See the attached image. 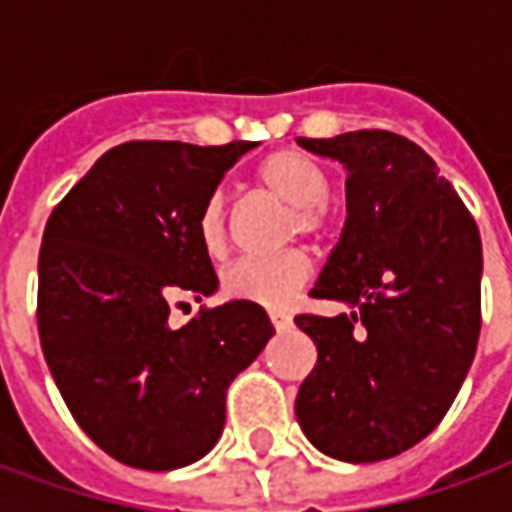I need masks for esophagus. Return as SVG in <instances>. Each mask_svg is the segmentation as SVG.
I'll list each match as a JSON object with an SVG mask.
<instances>
[{
	"label": "esophagus",
	"mask_w": 512,
	"mask_h": 512,
	"mask_svg": "<svg viewBox=\"0 0 512 512\" xmlns=\"http://www.w3.org/2000/svg\"><path fill=\"white\" fill-rule=\"evenodd\" d=\"M268 318H271V323H274V329H277V332H288L290 329V315H282V312H271V315H268Z\"/></svg>",
	"instance_id": "1"
}]
</instances>
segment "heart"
<instances>
[{
  "label": "heart",
  "mask_w": 512,
  "mask_h": 512,
  "mask_svg": "<svg viewBox=\"0 0 512 512\" xmlns=\"http://www.w3.org/2000/svg\"><path fill=\"white\" fill-rule=\"evenodd\" d=\"M257 186L263 194L274 197L290 208V233L318 235L326 227V194H329V172L321 161H315L301 150H277L257 167ZM197 238L211 257L227 252L230 244V211L224 191H213L202 202L197 216ZM312 274L310 257L293 249L285 255L266 260H238L224 271L222 285L230 299L249 301L266 310H285L299 296Z\"/></svg>",
  "instance_id": "heart-1"
}]
</instances>
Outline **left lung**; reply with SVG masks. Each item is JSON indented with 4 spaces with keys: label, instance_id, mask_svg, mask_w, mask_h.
<instances>
[{
    "label": "left lung",
    "instance_id": "left-lung-1",
    "mask_svg": "<svg viewBox=\"0 0 512 512\" xmlns=\"http://www.w3.org/2000/svg\"><path fill=\"white\" fill-rule=\"evenodd\" d=\"M345 169V227L310 290L351 315H296L318 362L296 397L304 436L337 461L400 455L450 411L480 337L483 246L436 161L392 131L296 139Z\"/></svg>",
    "mask_w": 512,
    "mask_h": 512
}]
</instances>
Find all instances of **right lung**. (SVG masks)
<instances>
[{
    "mask_svg": "<svg viewBox=\"0 0 512 512\" xmlns=\"http://www.w3.org/2000/svg\"><path fill=\"white\" fill-rule=\"evenodd\" d=\"M257 142H126L51 211L38 257L43 356L79 428L115 461L169 472L224 430V397L274 334L227 301L169 326V304L219 288L197 238L202 202Z\"/></svg>",
    "mask_w": 512,
    "mask_h": 512,
    "instance_id": "1",
    "label": "right lung"
}]
</instances>
